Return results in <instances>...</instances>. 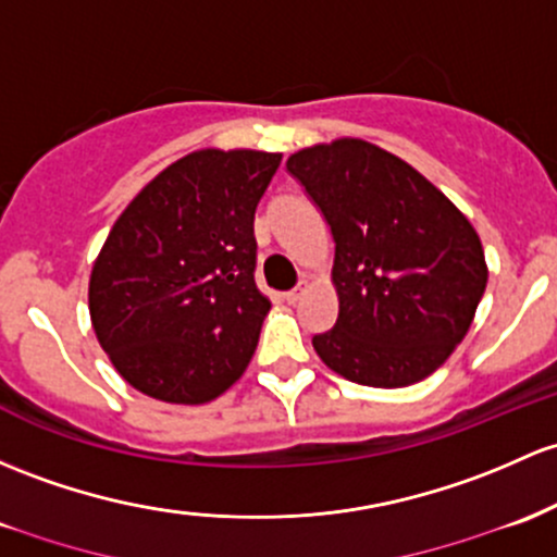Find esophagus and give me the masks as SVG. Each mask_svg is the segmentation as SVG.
Masks as SVG:
<instances>
[{
	"mask_svg": "<svg viewBox=\"0 0 557 557\" xmlns=\"http://www.w3.org/2000/svg\"><path fill=\"white\" fill-rule=\"evenodd\" d=\"M304 293H307V288H304V285H296V288L285 293V301H288V304H296V301H301V296H304Z\"/></svg>",
	"mask_w": 557,
	"mask_h": 557,
	"instance_id": "esophagus-1",
	"label": "esophagus"
}]
</instances>
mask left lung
<instances>
[{"label":"left lung","instance_id":"left-lung-1","mask_svg":"<svg viewBox=\"0 0 557 557\" xmlns=\"http://www.w3.org/2000/svg\"><path fill=\"white\" fill-rule=\"evenodd\" d=\"M335 243L338 320L311 338L354 383L401 388L442 368L486 290L473 224L401 158L335 139L288 158Z\"/></svg>","mask_w":557,"mask_h":557}]
</instances>
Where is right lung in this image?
<instances>
[{"mask_svg": "<svg viewBox=\"0 0 557 557\" xmlns=\"http://www.w3.org/2000/svg\"><path fill=\"white\" fill-rule=\"evenodd\" d=\"M283 156L198 150L115 219L89 277L97 341L129 386L206 405L248 368L269 298L256 288L253 216Z\"/></svg>", "mask_w": 557, "mask_h": 557, "instance_id": "add662e5", "label": "right lung"}]
</instances>
